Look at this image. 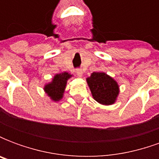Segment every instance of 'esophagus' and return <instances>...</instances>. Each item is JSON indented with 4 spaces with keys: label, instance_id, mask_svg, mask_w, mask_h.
Listing matches in <instances>:
<instances>
[{
    "label": "esophagus",
    "instance_id": "1",
    "mask_svg": "<svg viewBox=\"0 0 159 159\" xmlns=\"http://www.w3.org/2000/svg\"><path fill=\"white\" fill-rule=\"evenodd\" d=\"M76 73L79 76H82L83 74V71L82 69H76Z\"/></svg>",
    "mask_w": 159,
    "mask_h": 159
}]
</instances>
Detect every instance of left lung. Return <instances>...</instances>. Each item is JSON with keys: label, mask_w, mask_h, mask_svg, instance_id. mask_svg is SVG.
<instances>
[{"label": "left lung", "mask_w": 159, "mask_h": 159, "mask_svg": "<svg viewBox=\"0 0 159 159\" xmlns=\"http://www.w3.org/2000/svg\"><path fill=\"white\" fill-rule=\"evenodd\" d=\"M92 96L103 106L113 105L119 95V85L113 77L103 71L93 72L86 78Z\"/></svg>", "instance_id": "8db88e82"}]
</instances>
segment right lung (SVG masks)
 Wrapping results in <instances>:
<instances>
[{
    "instance_id": "obj_1",
    "label": "right lung",
    "mask_w": 159,
    "mask_h": 159,
    "mask_svg": "<svg viewBox=\"0 0 159 159\" xmlns=\"http://www.w3.org/2000/svg\"><path fill=\"white\" fill-rule=\"evenodd\" d=\"M73 75L69 72H62L55 74L51 80V82L44 85V92L53 102H58L64 97L66 91L67 81L71 78Z\"/></svg>"
}]
</instances>
